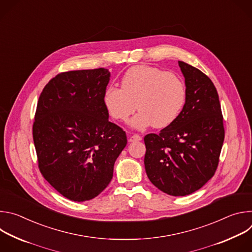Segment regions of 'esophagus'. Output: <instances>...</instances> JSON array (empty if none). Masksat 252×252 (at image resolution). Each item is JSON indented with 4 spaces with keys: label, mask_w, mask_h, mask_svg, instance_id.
Here are the masks:
<instances>
[{
    "label": "esophagus",
    "mask_w": 252,
    "mask_h": 252,
    "mask_svg": "<svg viewBox=\"0 0 252 252\" xmlns=\"http://www.w3.org/2000/svg\"><path fill=\"white\" fill-rule=\"evenodd\" d=\"M141 140V136L138 135V134H133V135H130L128 137V141L129 142H133V141H139Z\"/></svg>",
    "instance_id": "34e87169"
}]
</instances>
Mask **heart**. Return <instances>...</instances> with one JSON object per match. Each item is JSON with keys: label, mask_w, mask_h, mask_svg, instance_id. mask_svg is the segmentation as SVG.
I'll return each mask as SVG.
<instances>
[{"label": "heart", "mask_w": 252, "mask_h": 252, "mask_svg": "<svg viewBox=\"0 0 252 252\" xmlns=\"http://www.w3.org/2000/svg\"><path fill=\"white\" fill-rule=\"evenodd\" d=\"M107 112L118 121H126L137 109L130 121L131 127L142 130L155 125L162 128L173 124L182 114L187 90L176 75L151 65L128 68L122 78V88L107 87L102 95Z\"/></svg>", "instance_id": "obj_1"}]
</instances>
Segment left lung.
<instances>
[{
    "instance_id": "1",
    "label": "left lung",
    "mask_w": 252,
    "mask_h": 252,
    "mask_svg": "<svg viewBox=\"0 0 252 252\" xmlns=\"http://www.w3.org/2000/svg\"><path fill=\"white\" fill-rule=\"evenodd\" d=\"M187 101L182 114L158 134L145 136V167L152 184L173 196L189 195L213 176L224 140L219 94L198 68L178 61Z\"/></svg>"
}]
</instances>
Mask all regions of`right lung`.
<instances>
[{
    "label": "right lung",
    "instance_id": "1",
    "mask_svg": "<svg viewBox=\"0 0 252 252\" xmlns=\"http://www.w3.org/2000/svg\"><path fill=\"white\" fill-rule=\"evenodd\" d=\"M109 69L70 70L52 79L37 105L32 137L46 181L64 197L82 202L111 183L126 134L109 121L102 101Z\"/></svg>",
    "mask_w": 252,
    "mask_h": 252
}]
</instances>
